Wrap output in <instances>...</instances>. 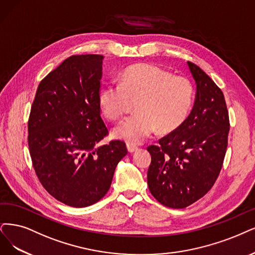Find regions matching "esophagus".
<instances>
[{"mask_svg": "<svg viewBox=\"0 0 255 255\" xmlns=\"http://www.w3.org/2000/svg\"><path fill=\"white\" fill-rule=\"evenodd\" d=\"M127 150H128V152H129V153H133V152H135L136 150H137V147H136V146H134V145L127 144Z\"/></svg>", "mask_w": 255, "mask_h": 255, "instance_id": "34e87169", "label": "esophagus"}]
</instances>
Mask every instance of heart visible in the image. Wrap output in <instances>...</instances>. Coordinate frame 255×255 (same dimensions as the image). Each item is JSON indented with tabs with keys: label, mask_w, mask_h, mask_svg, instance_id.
<instances>
[{
	"label": "heart",
	"mask_w": 255,
	"mask_h": 255,
	"mask_svg": "<svg viewBox=\"0 0 255 255\" xmlns=\"http://www.w3.org/2000/svg\"><path fill=\"white\" fill-rule=\"evenodd\" d=\"M129 99L135 103L136 115L130 116L113 129V135L131 145L143 143L154 131L171 132L189 115L193 86L189 80L175 77L154 65H136L122 73L120 83L111 82L99 96L101 111L110 121L126 112Z\"/></svg>",
	"instance_id": "heart-1"
}]
</instances>
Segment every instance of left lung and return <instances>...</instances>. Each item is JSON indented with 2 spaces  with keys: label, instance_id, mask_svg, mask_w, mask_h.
<instances>
[{
  "label": "left lung",
  "instance_id": "8db88e82",
  "mask_svg": "<svg viewBox=\"0 0 255 255\" xmlns=\"http://www.w3.org/2000/svg\"><path fill=\"white\" fill-rule=\"evenodd\" d=\"M196 85L190 115L170 134L149 146L151 194L169 208H186L208 192L226 154L229 116L224 94L199 66L187 62Z\"/></svg>",
  "mask_w": 255,
  "mask_h": 255
}]
</instances>
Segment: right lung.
Segmentation results:
<instances>
[{
    "instance_id": "1",
    "label": "right lung",
    "mask_w": 255,
    "mask_h": 255,
    "mask_svg": "<svg viewBox=\"0 0 255 255\" xmlns=\"http://www.w3.org/2000/svg\"><path fill=\"white\" fill-rule=\"evenodd\" d=\"M104 56L73 55L40 83L28 121V146L35 173L54 199L75 208L108 192L126 144L112 140L101 118Z\"/></svg>"
}]
</instances>
